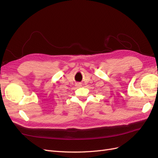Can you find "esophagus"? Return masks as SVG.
<instances>
[{"label": "esophagus", "mask_w": 158, "mask_h": 158, "mask_svg": "<svg viewBox=\"0 0 158 158\" xmlns=\"http://www.w3.org/2000/svg\"><path fill=\"white\" fill-rule=\"evenodd\" d=\"M77 85H78V86H80V85H81V84H77Z\"/></svg>", "instance_id": "34e87169"}]
</instances>
